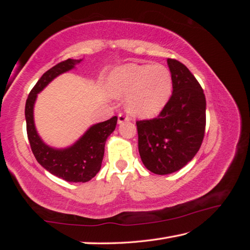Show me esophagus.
<instances>
[{"instance_id": "esophagus-1", "label": "esophagus", "mask_w": 250, "mask_h": 250, "mask_svg": "<svg viewBox=\"0 0 250 250\" xmlns=\"http://www.w3.org/2000/svg\"><path fill=\"white\" fill-rule=\"evenodd\" d=\"M126 121H129V117L128 116L124 115V113H120V115L118 116V124H119V125L124 124V122H126Z\"/></svg>"}]
</instances>
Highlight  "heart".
<instances>
[{
  "instance_id": "1",
  "label": "heart",
  "mask_w": 250,
  "mask_h": 250,
  "mask_svg": "<svg viewBox=\"0 0 250 250\" xmlns=\"http://www.w3.org/2000/svg\"><path fill=\"white\" fill-rule=\"evenodd\" d=\"M107 89L115 98H126L131 115L152 118L161 112L172 94V78L161 65L126 64L110 73Z\"/></svg>"
}]
</instances>
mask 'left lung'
Here are the masks:
<instances>
[{
	"mask_svg": "<svg viewBox=\"0 0 250 250\" xmlns=\"http://www.w3.org/2000/svg\"><path fill=\"white\" fill-rule=\"evenodd\" d=\"M173 94L158 118L137 122L142 163L154 174L184 167L200 150L206 125V99L188 67L167 59Z\"/></svg>",
	"mask_w": 250,
	"mask_h": 250,
	"instance_id": "obj_1",
	"label": "left lung"
}]
</instances>
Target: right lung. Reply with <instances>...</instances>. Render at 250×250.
Here are the masks:
<instances>
[{
  "instance_id": "1",
  "label": "right lung",
  "mask_w": 250,
  "mask_h": 250,
  "mask_svg": "<svg viewBox=\"0 0 250 250\" xmlns=\"http://www.w3.org/2000/svg\"><path fill=\"white\" fill-rule=\"evenodd\" d=\"M83 59H67L54 66L42 76L29 92L25 104L27 137L33 154L42 167L53 175L67 182L90 181L100 171L104 154V145L116 129L117 117L92 125L74 145L67 147H54L43 141L37 132L34 121V105L37 95L59 75L74 69Z\"/></svg>"
}]
</instances>
